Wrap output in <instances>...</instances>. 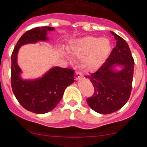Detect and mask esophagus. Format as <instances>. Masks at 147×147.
<instances>
[{"label":"esophagus","instance_id":"esophagus-1","mask_svg":"<svg viewBox=\"0 0 147 147\" xmlns=\"http://www.w3.org/2000/svg\"><path fill=\"white\" fill-rule=\"evenodd\" d=\"M83 77V75L80 72H75V78H76L77 80H79V79L82 78Z\"/></svg>","mask_w":147,"mask_h":147}]
</instances>
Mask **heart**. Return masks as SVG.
Masks as SVG:
<instances>
[{
    "mask_svg": "<svg viewBox=\"0 0 147 147\" xmlns=\"http://www.w3.org/2000/svg\"><path fill=\"white\" fill-rule=\"evenodd\" d=\"M112 49L109 39L89 36L75 41L72 52L74 56L82 59L83 70L91 72L96 71L105 64Z\"/></svg>",
    "mask_w": 147,
    "mask_h": 147,
    "instance_id": "1",
    "label": "heart"
}]
</instances>
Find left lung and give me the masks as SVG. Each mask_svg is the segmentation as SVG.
<instances>
[{
	"label": "left lung",
	"mask_w": 147,
	"mask_h": 147,
	"mask_svg": "<svg viewBox=\"0 0 147 147\" xmlns=\"http://www.w3.org/2000/svg\"><path fill=\"white\" fill-rule=\"evenodd\" d=\"M116 40L108 60L88 78L94 88L92 96L86 99L89 107L101 114H109L122 108L129 100L132 90L134 60L127 43L111 31ZM122 67L116 71V66Z\"/></svg>",
	"instance_id": "1"
}]
</instances>
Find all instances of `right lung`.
Masks as SVG:
<instances>
[{
	"mask_svg": "<svg viewBox=\"0 0 147 147\" xmlns=\"http://www.w3.org/2000/svg\"><path fill=\"white\" fill-rule=\"evenodd\" d=\"M53 27H36L26 31L20 38L11 54V83L14 96L21 105L28 111L42 114L51 111L61 100L64 90L75 82L72 69L55 67L51 68L41 78L34 80H23L22 70L18 64V54L22 45L45 42L47 31Z\"/></svg>",
	"mask_w": 147,
	"mask_h": 147,
	"instance_id": "add662e5",
	"label": "right lung"
}]
</instances>
